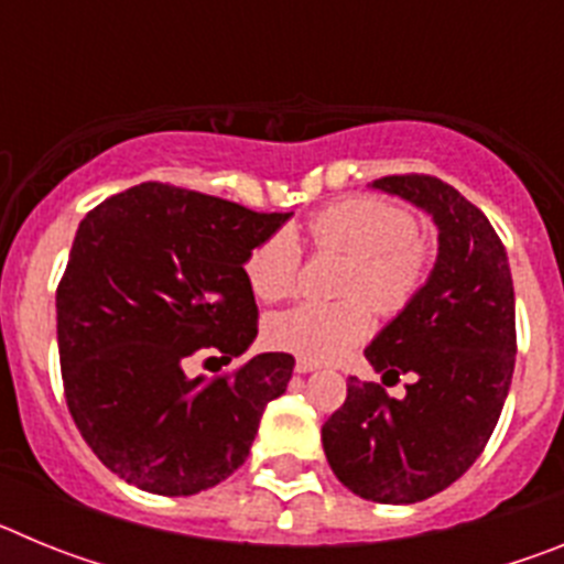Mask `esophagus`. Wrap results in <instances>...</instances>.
Instances as JSON below:
<instances>
[{"instance_id": "obj_1", "label": "esophagus", "mask_w": 564, "mask_h": 564, "mask_svg": "<svg viewBox=\"0 0 564 564\" xmlns=\"http://www.w3.org/2000/svg\"><path fill=\"white\" fill-rule=\"evenodd\" d=\"M318 370V361H307V358H296V372L299 376H307V372Z\"/></svg>"}]
</instances>
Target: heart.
I'll list each match as a JSON object with an SVG mask.
<instances>
[{
  "instance_id": "1",
  "label": "heart",
  "mask_w": 564,
  "mask_h": 564,
  "mask_svg": "<svg viewBox=\"0 0 564 564\" xmlns=\"http://www.w3.org/2000/svg\"><path fill=\"white\" fill-rule=\"evenodd\" d=\"M311 237L322 251L350 257L344 296H364L378 313L410 305L426 276V246L415 237V220L381 197H350L333 203L311 220ZM251 291L262 302H282L299 288V246L288 231L259 242L246 262ZM367 301V302H368ZM366 302V303H367ZM362 299L338 305H302L268 322L265 338L276 350L307 361H333L367 338L370 306Z\"/></svg>"
}]
</instances>
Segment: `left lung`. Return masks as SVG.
Instances as JSON below:
<instances>
[{
  "label": "left lung",
  "instance_id": "1",
  "mask_svg": "<svg viewBox=\"0 0 564 564\" xmlns=\"http://www.w3.org/2000/svg\"><path fill=\"white\" fill-rule=\"evenodd\" d=\"M372 188L432 217L437 259L426 285L364 350L372 370L412 376L406 395L350 378L322 426L333 475L352 495L410 506L449 488L486 449L514 376V282L486 214L430 174Z\"/></svg>",
  "mask_w": 564,
  "mask_h": 564
}]
</instances>
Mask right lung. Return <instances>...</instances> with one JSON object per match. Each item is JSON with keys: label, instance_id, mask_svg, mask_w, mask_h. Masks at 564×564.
Listing matches in <instances>:
<instances>
[{"label": "right lung", "instance_id": "right-lung-1", "mask_svg": "<svg viewBox=\"0 0 564 564\" xmlns=\"http://www.w3.org/2000/svg\"><path fill=\"white\" fill-rule=\"evenodd\" d=\"M291 220L166 183H141L78 226L56 291L69 415L98 460L149 495L188 497L246 463L293 356L259 352L223 378L183 361H231L257 338L246 262Z\"/></svg>", "mask_w": 564, "mask_h": 564}]
</instances>
